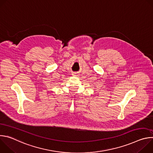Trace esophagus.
Returning <instances> with one entry per match:
<instances>
[{"instance_id": "esophagus-1", "label": "esophagus", "mask_w": 153, "mask_h": 153, "mask_svg": "<svg viewBox=\"0 0 153 153\" xmlns=\"http://www.w3.org/2000/svg\"><path fill=\"white\" fill-rule=\"evenodd\" d=\"M73 76H77V74L76 73H74L73 74Z\"/></svg>"}]
</instances>
